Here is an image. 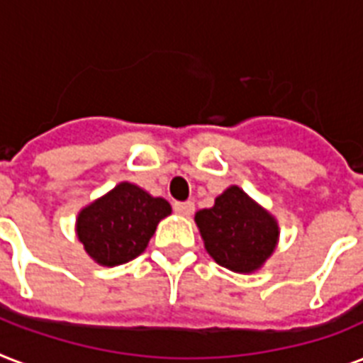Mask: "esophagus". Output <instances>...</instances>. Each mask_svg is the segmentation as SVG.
I'll return each mask as SVG.
<instances>
[{
    "instance_id": "1",
    "label": "esophagus",
    "mask_w": 363,
    "mask_h": 363,
    "mask_svg": "<svg viewBox=\"0 0 363 363\" xmlns=\"http://www.w3.org/2000/svg\"><path fill=\"white\" fill-rule=\"evenodd\" d=\"M173 209H175V213H179V215L190 216L194 213V203L192 201H175V203H173Z\"/></svg>"
}]
</instances>
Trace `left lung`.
I'll return each mask as SVG.
<instances>
[{
    "mask_svg": "<svg viewBox=\"0 0 363 363\" xmlns=\"http://www.w3.org/2000/svg\"><path fill=\"white\" fill-rule=\"evenodd\" d=\"M205 250L222 267L252 273L269 258L279 241V224L239 186H230L211 209L196 213Z\"/></svg>",
    "mask_w": 363,
    "mask_h": 363,
    "instance_id": "1",
    "label": "left lung"
}]
</instances>
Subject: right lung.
Here are the masks:
<instances>
[{
	"label": "right lung",
	"instance_id": "right-lung-1",
	"mask_svg": "<svg viewBox=\"0 0 363 363\" xmlns=\"http://www.w3.org/2000/svg\"><path fill=\"white\" fill-rule=\"evenodd\" d=\"M167 215L171 205L164 198L121 182L79 213L77 238L96 264L115 267L137 258Z\"/></svg>",
	"mask_w": 363,
	"mask_h": 363
}]
</instances>
